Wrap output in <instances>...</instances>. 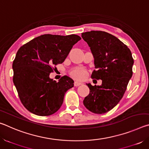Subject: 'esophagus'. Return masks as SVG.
I'll return each mask as SVG.
<instances>
[{
    "instance_id": "1",
    "label": "esophagus",
    "mask_w": 149,
    "mask_h": 149,
    "mask_svg": "<svg viewBox=\"0 0 149 149\" xmlns=\"http://www.w3.org/2000/svg\"><path fill=\"white\" fill-rule=\"evenodd\" d=\"M82 85L81 83L78 82V81H75L74 82V86L75 87H78V86H79V85Z\"/></svg>"
}]
</instances>
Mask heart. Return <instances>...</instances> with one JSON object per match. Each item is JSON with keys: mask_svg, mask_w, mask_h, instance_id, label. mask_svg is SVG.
Masks as SVG:
<instances>
[{"mask_svg": "<svg viewBox=\"0 0 149 149\" xmlns=\"http://www.w3.org/2000/svg\"><path fill=\"white\" fill-rule=\"evenodd\" d=\"M70 74L72 77H73L75 79L82 80L86 77L87 75V72L85 70L80 68H75L72 70L70 72Z\"/></svg>", "mask_w": 149, "mask_h": 149, "instance_id": "b5f03b06", "label": "heart"}]
</instances>
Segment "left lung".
Here are the masks:
<instances>
[{
	"mask_svg": "<svg viewBox=\"0 0 149 149\" xmlns=\"http://www.w3.org/2000/svg\"><path fill=\"white\" fill-rule=\"evenodd\" d=\"M95 58L93 79H101L102 85L87 84L90 89L84 104L95 114H101L116 107L122 99L133 75V58L127 46L117 37L102 31L81 33Z\"/></svg>",
	"mask_w": 149,
	"mask_h": 149,
	"instance_id": "8db88e82",
	"label": "left lung"
}]
</instances>
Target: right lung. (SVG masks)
<instances>
[{
	"label": "right lung",
	"mask_w": 149,
	"mask_h": 149,
	"mask_svg": "<svg viewBox=\"0 0 149 149\" xmlns=\"http://www.w3.org/2000/svg\"><path fill=\"white\" fill-rule=\"evenodd\" d=\"M81 39L77 35L45 34L17 50L12 64L13 82L22 103L30 112L46 116L61 107L65 92L74 87V81L67 75L56 81L49 75Z\"/></svg>",
	"instance_id": "add662e5"
}]
</instances>
